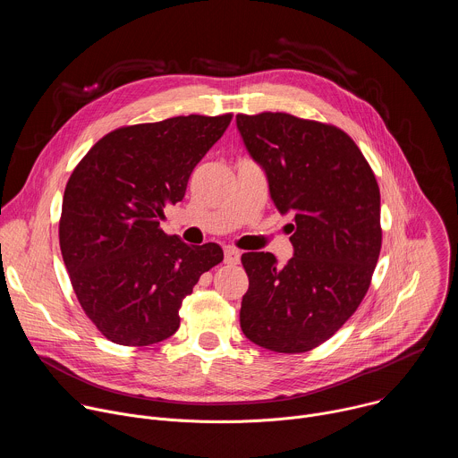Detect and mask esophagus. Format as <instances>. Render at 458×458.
Listing matches in <instances>:
<instances>
[{
	"mask_svg": "<svg viewBox=\"0 0 458 458\" xmlns=\"http://www.w3.org/2000/svg\"><path fill=\"white\" fill-rule=\"evenodd\" d=\"M239 260H241L239 250H235V248H232V246L225 248V265L233 267V265H239Z\"/></svg>",
	"mask_w": 458,
	"mask_h": 458,
	"instance_id": "1",
	"label": "esophagus"
}]
</instances>
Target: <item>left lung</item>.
Listing matches in <instances>:
<instances>
[{"label":"left lung","mask_w":458,"mask_h":458,"mask_svg":"<svg viewBox=\"0 0 458 458\" xmlns=\"http://www.w3.org/2000/svg\"><path fill=\"white\" fill-rule=\"evenodd\" d=\"M235 119L274 205L293 216L295 248L283 267L270 251L241 255V330L260 348L304 353L335 335L368 293L382 246L378 182L335 124L286 112Z\"/></svg>","instance_id":"obj_1"}]
</instances>
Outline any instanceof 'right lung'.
<instances>
[{
	"mask_svg": "<svg viewBox=\"0 0 458 458\" xmlns=\"http://www.w3.org/2000/svg\"><path fill=\"white\" fill-rule=\"evenodd\" d=\"M230 121L190 114L119 126L71 174L59 248L85 315L108 341L150 346L172 337L182 299L223 260L219 244H186L159 219L184 198L195 165Z\"/></svg>",
	"mask_w": 458,
	"mask_h": 458,
	"instance_id": "add662e5",
	"label": "right lung"
}]
</instances>
